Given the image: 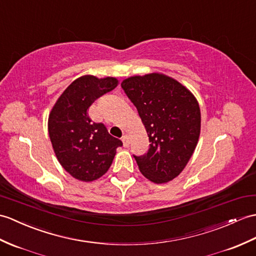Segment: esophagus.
<instances>
[{
	"instance_id": "obj_1",
	"label": "esophagus",
	"mask_w": 256,
	"mask_h": 256,
	"mask_svg": "<svg viewBox=\"0 0 256 256\" xmlns=\"http://www.w3.org/2000/svg\"><path fill=\"white\" fill-rule=\"evenodd\" d=\"M122 142H123V146L124 147H128L130 146V138H128V136L126 134L122 136Z\"/></svg>"
}]
</instances>
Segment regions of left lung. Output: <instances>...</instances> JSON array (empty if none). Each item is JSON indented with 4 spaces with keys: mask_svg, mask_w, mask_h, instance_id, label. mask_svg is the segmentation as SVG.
I'll return each instance as SVG.
<instances>
[{
    "mask_svg": "<svg viewBox=\"0 0 256 256\" xmlns=\"http://www.w3.org/2000/svg\"><path fill=\"white\" fill-rule=\"evenodd\" d=\"M121 86L138 109L150 138L147 154L134 156L140 171L157 184L174 180L186 168L198 145V100L179 82L160 73L128 77Z\"/></svg>",
    "mask_w": 256,
    "mask_h": 256,
    "instance_id": "left-lung-1",
    "label": "left lung"
}]
</instances>
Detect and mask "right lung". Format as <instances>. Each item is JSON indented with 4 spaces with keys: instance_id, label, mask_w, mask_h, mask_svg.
Listing matches in <instances>:
<instances>
[{
    "instance_id": "add662e5",
    "label": "right lung",
    "mask_w": 256,
    "mask_h": 256,
    "mask_svg": "<svg viewBox=\"0 0 256 256\" xmlns=\"http://www.w3.org/2000/svg\"><path fill=\"white\" fill-rule=\"evenodd\" d=\"M114 77H78L56 100L49 114L48 130L62 167L77 180L90 182L102 176L122 142L111 136L104 123H94L87 110L97 98L118 86Z\"/></svg>"
}]
</instances>
